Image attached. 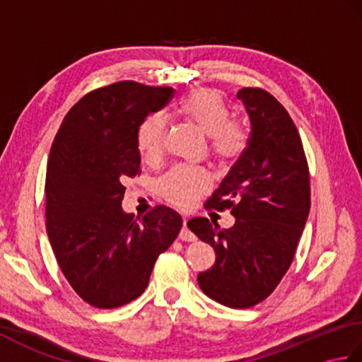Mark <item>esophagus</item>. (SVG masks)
Masks as SVG:
<instances>
[{"label": "esophagus", "instance_id": "1", "mask_svg": "<svg viewBox=\"0 0 362 362\" xmlns=\"http://www.w3.org/2000/svg\"><path fill=\"white\" fill-rule=\"evenodd\" d=\"M187 222H188V219L185 218L183 219V227H182V230H180V235H179V238L182 241H196V235L191 232V230L188 228V226H187Z\"/></svg>", "mask_w": 362, "mask_h": 362}]
</instances>
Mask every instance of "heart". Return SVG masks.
<instances>
[{
	"label": "heart",
	"instance_id": "obj_1",
	"mask_svg": "<svg viewBox=\"0 0 362 362\" xmlns=\"http://www.w3.org/2000/svg\"><path fill=\"white\" fill-rule=\"evenodd\" d=\"M180 118L194 124L210 136L211 151L221 161L238 158L247 144L244 129L232 122L233 113L226 99L214 90H197L182 98L175 105ZM166 121L160 113L146 117L136 130V148L148 163H157L165 152ZM161 189L169 202L189 209L210 189V177L204 169L179 166L161 183Z\"/></svg>",
	"mask_w": 362,
	"mask_h": 362
}]
</instances>
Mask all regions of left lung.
Listing matches in <instances>:
<instances>
[{
  "label": "left lung",
  "mask_w": 362,
  "mask_h": 362,
  "mask_svg": "<svg viewBox=\"0 0 362 362\" xmlns=\"http://www.w3.org/2000/svg\"><path fill=\"white\" fill-rule=\"evenodd\" d=\"M236 96L250 119L247 148L205 204L236 221L221 228L193 218L188 227L216 252L213 267L197 275L204 294L228 308H250L272 294L294 259L310 214V171L286 109L263 88Z\"/></svg>",
  "instance_id": "obj_1"
}]
</instances>
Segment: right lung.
Returning <instances> with one entry per match:
<instances>
[{"label": "right lung", "mask_w": 362, "mask_h": 362, "mask_svg": "<svg viewBox=\"0 0 362 362\" xmlns=\"http://www.w3.org/2000/svg\"><path fill=\"white\" fill-rule=\"evenodd\" d=\"M174 96L171 87L115 82L79 99L54 138L46 168V232L60 271L83 302L112 310L148 288L182 216L157 205L141 222L121 209L141 174L136 130Z\"/></svg>", "instance_id": "obj_1"}]
</instances>
